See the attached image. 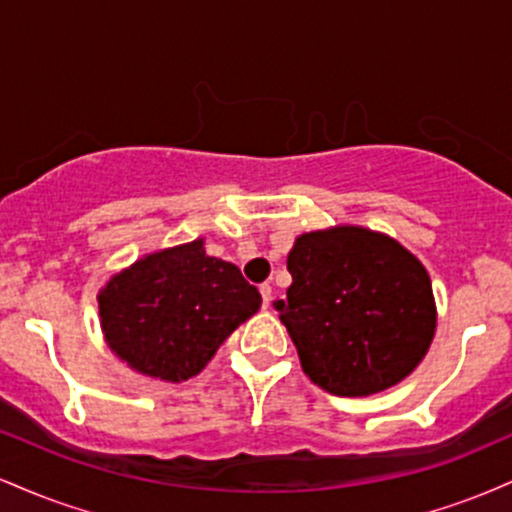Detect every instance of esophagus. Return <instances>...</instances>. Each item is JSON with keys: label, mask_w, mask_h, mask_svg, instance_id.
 I'll return each instance as SVG.
<instances>
[{"label": "esophagus", "mask_w": 512, "mask_h": 512, "mask_svg": "<svg viewBox=\"0 0 512 512\" xmlns=\"http://www.w3.org/2000/svg\"><path fill=\"white\" fill-rule=\"evenodd\" d=\"M260 293H262L264 308H269V301H272V286H269V284H262V286H260Z\"/></svg>", "instance_id": "obj_1"}]
</instances>
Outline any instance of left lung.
Listing matches in <instances>:
<instances>
[{
    "label": "left lung",
    "instance_id": "obj_1",
    "mask_svg": "<svg viewBox=\"0 0 512 512\" xmlns=\"http://www.w3.org/2000/svg\"><path fill=\"white\" fill-rule=\"evenodd\" d=\"M286 267L293 281L274 305L322 390L368 397L424 361L438 325L431 276L395 238L351 223L310 231Z\"/></svg>",
    "mask_w": 512,
    "mask_h": 512
}]
</instances>
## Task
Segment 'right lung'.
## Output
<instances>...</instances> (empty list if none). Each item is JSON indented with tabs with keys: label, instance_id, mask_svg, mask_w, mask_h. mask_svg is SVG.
<instances>
[{
	"label": "right lung",
	"instance_id": "right-lung-1",
	"mask_svg": "<svg viewBox=\"0 0 512 512\" xmlns=\"http://www.w3.org/2000/svg\"><path fill=\"white\" fill-rule=\"evenodd\" d=\"M262 296L204 238L139 257L98 291L105 344L146 378L182 383L202 373Z\"/></svg>",
	"mask_w": 512,
	"mask_h": 512
}]
</instances>
